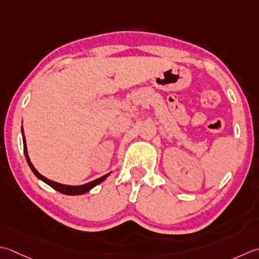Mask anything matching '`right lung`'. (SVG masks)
I'll return each instance as SVG.
<instances>
[{
    "label": "right lung",
    "mask_w": 259,
    "mask_h": 259,
    "mask_svg": "<svg viewBox=\"0 0 259 259\" xmlns=\"http://www.w3.org/2000/svg\"><path fill=\"white\" fill-rule=\"evenodd\" d=\"M22 139H23V151H24V156H25V159H27L28 161V165L30 168H31V170L33 171V174L38 177L39 180L44 181L46 184H48L49 186H52L54 190L60 192V193L63 194H66V195H80V194H84L86 193V192H89L90 190H92L94 186H96L100 183H102V182L106 179L110 175L106 174L102 177H100V179H96L92 182H90V183H86L84 185H76V186H72V185H65V184H60V183H57V182H54V181H50L48 179H46L45 176H42L41 174L39 173V171L34 168L33 165L31 161H30V158L28 156V150H27V144H25V137H24V133H23V128H22Z\"/></svg>",
    "instance_id": "1"
}]
</instances>
